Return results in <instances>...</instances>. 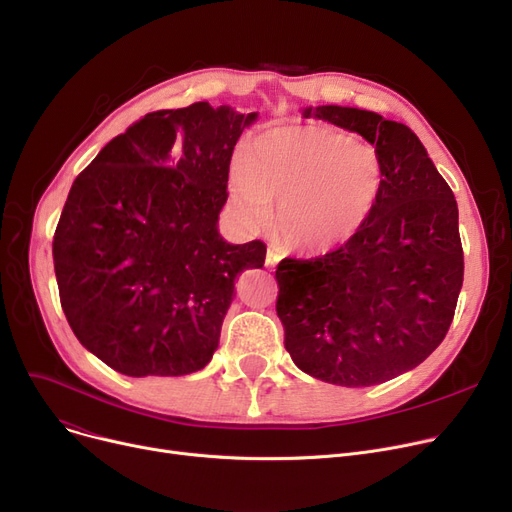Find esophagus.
I'll return each mask as SVG.
<instances>
[{
    "mask_svg": "<svg viewBox=\"0 0 512 512\" xmlns=\"http://www.w3.org/2000/svg\"><path fill=\"white\" fill-rule=\"evenodd\" d=\"M280 259H282L280 247H270V249H267V253H265V265L267 267H276Z\"/></svg>",
    "mask_w": 512,
    "mask_h": 512,
    "instance_id": "34e87169",
    "label": "esophagus"
}]
</instances>
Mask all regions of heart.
I'll use <instances>...</instances> for the list:
<instances>
[{"mask_svg": "<svg viewBox=\"0 0 512 512\" xmlns=\"http://www.w3.org/2000/svg\"><path fill=\"white\" fill-rule=\"evenodd\" d=\"M384 184L369 143L332 126L265 130L232 172V193L253 226L276 228L290 247L324 253L351 240L371 218Z\"/></svg>", "mask_w": 512, "mask_h": 512, "instance_id": "1", "label": "heart"}]
</instances>
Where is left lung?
I'll return each mask as SVG.
<instances>
[{
  "mask_svg": "<svg viewBox=\"0 0 512 512\" xmlns=\"http://www.w3.org/2000/svg\"><path fill=\"white\" fill-rule=\"evenodd\" d=\"M378 151L382 193L367 224L336 251L282 259L276 311L294 365L313 378L384 384L432 355L463 286L459 207L417 134L357 107H307Z\"/></svg>",
  "mask_w": 512,
  "mask_h": 512,
  "instance_id": "obj_1",
  "label": "left lung"
}]
</instances>
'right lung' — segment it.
I'll return each instance as SVG.
<instances>
[{
	"label": "right lung",
	"mask_w": 512,
	"mask_h": 512,
	"mask_svg": "<svg viewBox=\"0 0 512 512\" xmlns=\"http://www.w3.org/2000/svg\"><path fill=\"white\" fill-rule=\"evenodd\" d=\"M257 114L199 101L151 112L70 188L53 234L60 303L87 351L130 378L203 369L240 272L265 245L218 232L236 141Z\"/></svg>",
	"instance_id": "obj_1"
}]
</instances>
